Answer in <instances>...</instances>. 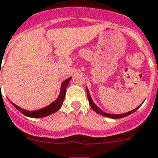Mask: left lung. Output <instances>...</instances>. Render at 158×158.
<instances>
[{
    "instance_id": "1",
    "label": "left lung",
    "mask_w": 158,
    "mask_h": 158,
    "mask_svg": "<svg viewBox=\"0 0 158 158\" xmlns=\"http://www.w3.org/2000/svg\"><path fill=\"white\" fill-rule=\"evenodd\" d=\"M87 98H88V101H89V104H90V106H91V108H92V109H93L94 111L96 112V113L100 114V115H102V116H106V117L112 118V119H120V118H123V117H125V116H129L130 114H132V113H133L134 112H136V110L138 109L140 106H141V104H140V105H139L137 108H136L135 109L132 110V111H130V112H126V113H123V114L106 113V112H103V111H102V110L100 109L99 107H98V106H96V104L94 103L93 100H92V99H91V95H90L89 91H88V89H87Z\"/></svg>"
}]
</instances>
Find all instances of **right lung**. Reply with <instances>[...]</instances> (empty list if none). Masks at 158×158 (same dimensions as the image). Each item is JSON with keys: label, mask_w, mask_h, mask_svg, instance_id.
<instances>
[{"label": "right lung", "mask_w": 158, "mask_h": 158, "mask_svg": "<svg viewBox=\"0 0 158 158\" xmlns=\"http://www.w3.org/2000/svg\"><path fill=\"white\" fill-rule=\"evenodd\" d=\"M71 77L67 79L65 81H63L62 83V85H61V90H60V94H59V96L58 97V99H55L53 103L50 104V105L46 106L45 108H42L41 109L36 110V111H28V110H25L21 108L20 107H18V105L14 104V103H12L13 105L15 107L18 111L22 112L23 115L26 116H29V117L32 118H42L45 117V116H47L50 114H53L54 112H56L57 111H59L61 108L62 105H63V100L65 99V95H66V89H67V85H68L69 82L71 80Z\"/></svg>", "instance_id": "add662e5"}]
</instances>
